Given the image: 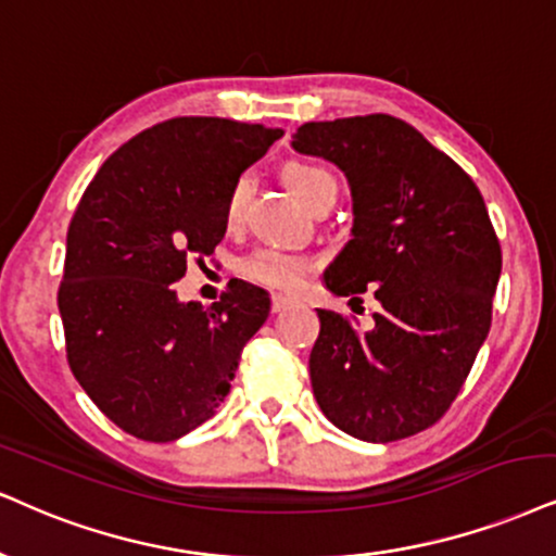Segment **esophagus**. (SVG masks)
<instances>
[{"label": "esophagus", "instance_id": "34e87169", "mask_svg": "<svg viewBox=\"0 0 556 556\" xmlns=\"http://www.w3.org/2000/svg\"><path fill=\"white\" fill-rule=\"evenodd\" d=\"M270 304H273V312H283L286 306L293 304V299L291 296H283V293H273Z\"/></svg>", "mask_w": 556, "mask_h": 556}]
</instances>
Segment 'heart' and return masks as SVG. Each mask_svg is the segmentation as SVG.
I'll return each mask as SVG.
<instances>
[{
    "instance_id": "obj_1",
    "label": "heart",
    "mask_w": 556,
    "mask_h": 556,
    "mask_svg": "<svg viewBox=\"0 0 556 556\" xmlns=\"http://www.w3.org/2000/svg\"><path fill=\"white\" fill-rule=\"evenodd\" d=\"M283 180L291 188V193L306 205L319 201V198L327 193H338V182H334V177L327 173L325 167H319V164L293 162L283 169ZM250 190H252V182L247 175L237 177L235 185H231L229 195H226V224L229 226H237L242 222ZM309 267L312 263L306 257L278 250V247H263V250L250 252V255L237 263L239 276H244L247 280H252V283L265 286V289H273V291L299 289V283L304 280L306 273H309Z\"/></svg>"
}]
</instances>
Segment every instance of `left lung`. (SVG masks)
Masks as SVG:
<instances>
[{
  "instance_id": "left-lung-1",
  "label": "left lung",
  "mask_w": 556,
  "mask_h": 556,
  "mask_svg": "<svg viewBox=\"0 0 556 556\" xmlns=\"http://www.w3.org/2000/svg\"><path fill=\"white\" fill-rule=\"evenodd\" d=\"M291 147L345 173L353 239L325 286L381 304L371 330L317 309L312 389L327 420L368 443L441 420L490 332L500 242L475 180L394 115L304 123Z\"/></svg>"
}]
</instances>
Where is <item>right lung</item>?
<instances>
[{
    "label": "right lung",
    "mask_w": 556,
    "mask_h": 556,
    "mask_svg": "<svg viewBox=\"0 0 556 556\" xmlns=\"http://www.w3.org/2000/svg\"><path fill=\"white\" fill-rule=\"evenodd\" d=\"M280 128L169 118L108 156L66 235L59 312L74 379L121 430L177 441L229 394L267 291L231 280L208 309L177 301L188 257L226 235V195Z\"/></svg>",
    "instance_id": "add662e5"
}]
</instances>
